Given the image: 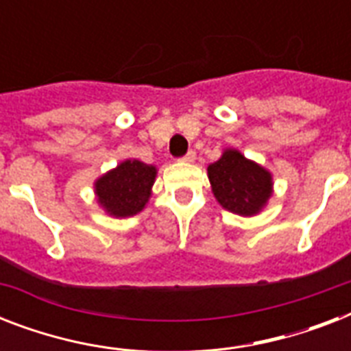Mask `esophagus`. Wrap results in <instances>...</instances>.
Segmentation results:
<instances>
[{
  "mask_svg": "<svg viewBox=\"0 0 351 351\" xmlns=\"http://www.w3.org/2000/svg\"><path fill=\"white\" fill-rule=\"evenodd\" d=\"M197 158V153H195V151H187L186 154H184V156H182V162H193V160Z\"/></svg>",
  "mask_w": 351,
  "mask_h": 351,
  "instance_id": "esophagus-1",
  "label": "esophagus"
}]
</instances>
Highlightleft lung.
<instances>
[{
    "instance_id": "1",
    "label": "left lung",
    "mask_w": 351,
    "mask_h": 351,
    "mask_svg": "<svg viewBox=\"0 0 351 351\" xmlns=\"http://www.w3.org/2000/svg\"><path fill=\"white\" fill-rule=\"evenodd\" d=\"M208 175L217 200L231 213L251 217L271 197V175L233 149L209 165Z\"/></svg>"
}]
</instances>
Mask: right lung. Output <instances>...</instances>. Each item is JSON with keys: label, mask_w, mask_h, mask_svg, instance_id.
<instances>
[{"label": "right lung", "mask_w": 351, "mask_h": 351, "mask_svg": "<svg viewBox=\"0 0 351 351\" xmlns=\"http://www.w3.org/2000/svg\"><path fill=\"white\" fill-rule=\"evenodd\" d=\"M156 169L138 160H125L96 182L98 202L114 217H132L147 204Z\"/></svg>", "instance_id": "1"}]
</instances>
